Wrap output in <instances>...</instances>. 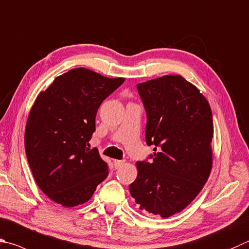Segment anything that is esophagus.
<instances>
[{"label":"esophagus","instance_id":"34e87169","mask_svg":"<svg viewBox=\"0 0 249 249\" xmlns=\"http://www.w3.org/2000/svg\"><path fill=\"white\" fill-rule=\"evenodd\" d=\"M113 163H114L115 169H120L121 166L125 163V160H114L113 161Z\"/></svg>","mask_w":249,"mask_h":249}]
</instances>
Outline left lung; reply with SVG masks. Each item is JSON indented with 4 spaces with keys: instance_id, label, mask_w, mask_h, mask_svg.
Wrapping results in <instances>:
<instances>
[{
    "instance_id": "8db88e82",
    "label": "left lung",
    "mask_w": 249,
    "mask_h": 249,
    "mask_svg": "<svg viewBox=\"0 0 249 249\" xmlns=\"http://www.w3.org/2000/svg\"><path fill=\"white\" fill-rule=\"evenodd\" d=\"M147 114L149 160L138 161L130 195L142 210L169 218L199 194L212 166L213 121L210 106L195 86L179 75L137 85Z\"/></svg>"
}]
</instances>
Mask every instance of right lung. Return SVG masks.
<instances>
[{"mask_svg":"<svg viewBox=\"0 0 249 249\" xmlns=\"http://www.w3.org/2000/svg\"><path fill=\"white\" fill-rule=\"evenodd\" d=\"M87 69L58 76L31 107L25 130L27 160L36 183L64 207L88 201L109 174L97 148L89 149L105 99L124 83Z\"/></svg>","mask_w":249,"mask_h":249,"instance_id":"1","label":"right lung"}]
</instances>
